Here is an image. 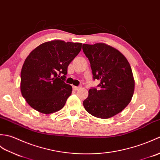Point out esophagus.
I'll return each mask as SVG.
<instances>
[{
	"label": "esophagus",
	"instance_id": "1",
	"mask_svg": "<svg viewBox=\"0 0 160 160\" xmlns=\"http://www.w3.org/2000/svg\"><path fill=\"white\" fill-rule=\"evenodd\" d=\"M80 88V87H78V86H72V89L74 90H78Z\"/></svg>",
	"mask_w": 160,
	"mask_h": 160
}]
</instances>
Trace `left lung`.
I'll return each instance as SVG.
<instances>
[{
    "instance_id": "obj_1",
    "label": "left lung",
    "mask_w": 160,
    "mask_h": 160,
    "mask_svg": "<svg viewBox=\"0 0 160 160\" xmlns=\"http://www.w3.org/2000/svg\"><path fill=\"white\" fill-rule=\"evenodd\" d=\"M93 79L100 81L89 90L83 104L86 111L99 118H109L122 112L134 92L132 70L126 58L117 49L104 43L83 44Z\"/></svg>"
}]
</instances>
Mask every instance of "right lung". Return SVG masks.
<instances>
[{
    "mask_svg": "<svg viewBox=\"0 0 160 160\" xmlns=\"http://www.w3.org/2000/svg\"><path fill=\"white\" fill-rule=\"evenodd\" d=\"M81 43L52 40L38 46L26 58L20 74V90L32 108L52 113L65 105L72 88L65 83L68 66Z\"/></svg>",
    "mask_w": 160,
    "mask_h": 160,
    "instance_id": "right-lung-1",
    "label": "right lung"
}]
</instances>
